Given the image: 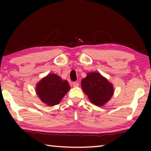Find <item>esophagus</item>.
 <instances>
[{"mask_svg": "<svg viewBox=\"0 0 151 151\" xmlns=\"http://www.w3.org/2000/svg\"><path fill=\"white\" fill-rule=\"evenodd\" d=\"M73 86H75V87H77V86H79V84L78 83H76V82H73Z\"/></svg>", "mask_w": 151, "mask_h": 151, "instance_id": "1", "label": "esophagus"}]
</instances>
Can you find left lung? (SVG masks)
Masks as SVG:
<instances>
[{
  "instance_id": "left-lung-1",
  "label": "left lung",
  "mask_w": 151,
  "mask_h": 151,
  "mask_svg": "<svg viewBox=\"0 0 151 151\" xmlns=\"http://www.w3.org/2000/svg\"><path fill=\"white\" fill-rule=\"evenodd\" d=\"M81 86L92 103L101 106L113 95V85L99 73H88L81 81Z\"/></svg>"
}]
</instances>
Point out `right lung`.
<instances>
[{
    "mask_svg": "<svg viewBox=\"0 0 151 151\" xmlns=\"http://www.w3.org/2000/svg\"><path fill=\"white\" fill-rule=\"evenodd\" d=\"M70 88L66 80L55 74H48L37 84L36 92L42 103L54 106L60 103Z\"/></svg>",
    "mask_w": 151,
    "mask_h": 151,
    "instance_id": "right-lung-1",
    "label": "right lung"
}]
</instances>
